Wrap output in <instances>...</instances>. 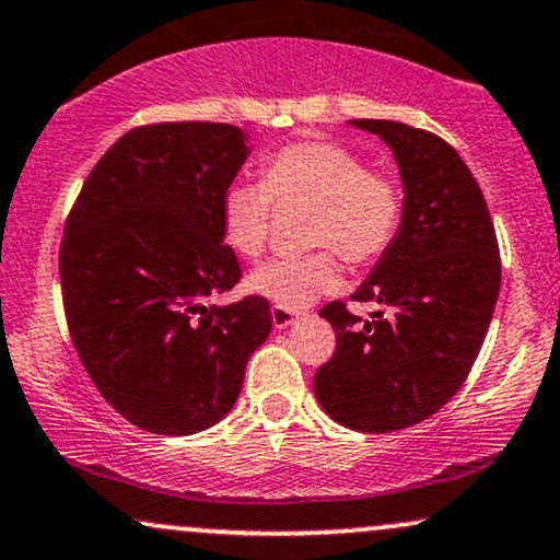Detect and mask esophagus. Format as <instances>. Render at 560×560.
<instances>
[{
  "instance_id": "34e87169",
  "label": "esophagus",
  "mask_w": 560,
  "mask_h": 560,
  "mask_svg": "<svg viewBox=\"0 0 560 560\" xmlns=\"http://www.w3.org/2000/svg\"><path fill=\"white\" fill-rule=\"evenodd\" d=\"M271 318H273L276 329H287V326H292L294 320H298V313L287 311V307L273 305V307H271Z\"/></svg>"
}]
</instances>
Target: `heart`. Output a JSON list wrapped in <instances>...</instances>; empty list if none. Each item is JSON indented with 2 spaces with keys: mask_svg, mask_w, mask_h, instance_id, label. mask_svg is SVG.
<instances>
[{
  "mask_svg": "<svg viewBox=\"0 0 560 560\" xmlns=\"http://www.w3.org/2000/svg\"><path fill=\"white\" fill-rule=\"evenodd\" d=\"M273 199L279 205H316L307 244L326 247L266 262L247 279L249 292L287 311L307 307L337 287L331 253L350 266L382 260L405 215V191L395 176L369 171L358 152L334 141H294L266 160L262 182H236L223 195V234L242 258L258 260L266 253Z\"/></svg>",
  "mask_w": 560,
  "mask_h": 560,
  "instance_id": "obj_1",
  "label": "heart"
}]
</instances>
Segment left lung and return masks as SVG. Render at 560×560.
<instances>
[{
	"mask_svg": "<svg viewBox=\"0 0 560 560\" xmlns=\"http://www.w3.org/2000/svg\"><path fill=\"white\" fill-rule=\"evenodd\" d=\"M392 147L405 189L400 234L350 300L320 307L337 350L313 378L320 408L347 429L397 432L445 405L477 361L500 292V249L477 178L432 131L350 120Z\"/></svg>",
	"mask_w": 560,
	"mask_h": 560,
	"instance_id": "1",
	"label": "left lung"
}]
</instances>
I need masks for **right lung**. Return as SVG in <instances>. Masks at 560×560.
I'll return each mask as SVG.
<instances>
[{"instance_id": "add662e5", "label": "right lung", "mask_w": 560, "mask_h": 560, "mask_svg": "<svg viewBox=\"0 0 560 560\" xmlns=\"http://www.w3.org/2000/svg\"><path fill=\"white\" fill-rule=\"evenodd\" d=\"M249 150L231 124H152L94 165L66 221L60 284L70 339L133 427L184 436L234 408L271 305H208L242 279L223 195Z\"/></svg>"}]
</instances>
